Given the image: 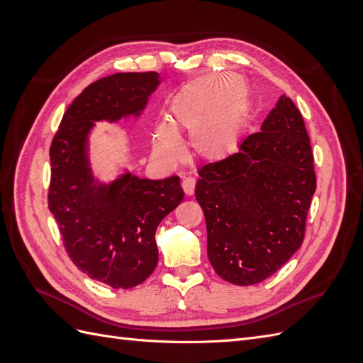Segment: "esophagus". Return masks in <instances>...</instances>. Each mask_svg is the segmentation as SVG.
<instances>
[{"label":"esophagus","mask_w":363,"mask_h":363,"mask_svg":"<svg viewBox=\"0 0 363 363\" xmlns=\"http://www.w3.org/2000/svg\"><path fill=\"white\" fill-rule=\"evenodd\" d=\"M182 188L186 195H192L195 191V179L192 177H184L182 182Z\"/></svg>","instance_id":"obj_1"}]
</instances>
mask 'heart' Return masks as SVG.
I'll return each mask as SVG.
<instances>
[{"mask_svg": "<svg viewBox=\"0 0 363 363\" xmlns=\"http://www.w3.org/2000/svg\"><path fill=\"white\" fill-rule=\"evenodd\" d=\"M245 86V106L242 86ZM250 89L238 75L212 74L184 84L171 98L168 124L152 128V151L167 164L183 156V144L177 133L189 135L194 155L208 163H219L235 155L244 131ZM241 112L239 113L238 111Z\"/></svg>", "mask_w": 363, "mask_h": 363, "instance_id": "b5f03b06", "label": "heart"}]
</instances>
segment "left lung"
Returning <instances> with one entry per match:
<instances>
[{"label": "left lung", "instance_id": "left-lung-1", "mask_svg": "<svg viewBox=\"0 0 363 363\" xmlns=\"http://www.w3.org/2000/svg\"><path fill=\"white\" fill-rule=\"evenodd\" d=\"M199 174L195 199L219 277L238 286L260 283L301 247L316 177L311 139L289 96H280L233 156Z\"/></svg>", "mask_w": 363, "mask_h": 363}]
</instances>
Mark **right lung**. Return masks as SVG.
<instances>
[{"instance_id": "1", "label": "right lung", "mask_w": 363, "mask_h": 363, "mask_svg": "<svg viewBox=\"0 0 363 363\" xmlns=\"http://www.w3.org/2000/svg\"><path fill=\"white\" fill-rule=\"evenodd\" d=\"M160 84L157 72H118L89 84L65 112L50 148L48 207L68 256L86 276L115 289L135 288L156 269V230L184 192L177 175L150 180L125 169L111 182L94 175L95 123L139 118Z\"/></svg>"}]
</instances>
